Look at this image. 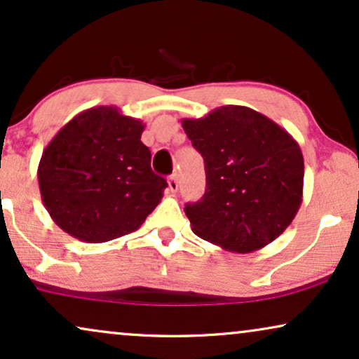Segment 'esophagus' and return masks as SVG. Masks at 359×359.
<instances>
[{
    "instance_id": "34e87169",
    "label": "esophagus",
    "mask_w": 359,
    "mask_h": 359,
    "mask_svg": "<svg viewBox=\"0 0 359 359\" xmlns=\"http://www.w3.org/2000/svg\"><path fill=\"white\" fill-rule=\"evenodd\" d=\"M167 184H169L170 192H177L179 190V177H177V174H172L169 180H167Z\"/></svg>"
}]
</instances>
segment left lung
<instances>
[{
	"label": "left lung",
	"instance_id": "1",
	"mask_svg": "<svg viewBox=\"0 0 359 359\" xmlns=\"http://www.w3.org/2000/svg\"><path fill=\"white\" fill-rule=\"evenodd\" d=\"M182 126L202 154L207 189L185 215L194 233L231 252H252L285 231L304 195V156L284 128L226 104Z\"/></svg>",
	"mask_w": 359,
	"mask_h": 359
}]
</instances>
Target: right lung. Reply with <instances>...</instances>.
<instances>
[{"instance_id": "add662e5", "label": "right lung", "mask_w": 359, "mask_h": 359, "mask_svg": "<svg viewBox=\"0 0 359 359\" xmlns=\"http://www.w3.org/2000/svg\"><path fill=\"white\" fill-rule=\"evenodd\" d=\"M144 124L116 107L72 118L42 152L41 198L57 226L76 240L104 243L136 231L161 202L165 179L151 169Z\"/></svg>"}]
</instances>
